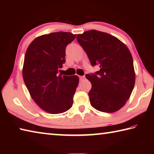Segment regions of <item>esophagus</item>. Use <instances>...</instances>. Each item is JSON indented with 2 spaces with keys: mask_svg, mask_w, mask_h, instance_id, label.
Here are the masks:
<instances>
[{
  "mask_svg": "<svg viewBox=\"0 0 154 154\" xmlns=\"http://www.w3.org/2000/svg\"><path fill=\"white\" fill-rule=\"evenodd\" d=\"M79 79L80 81H83L85 79V76H79Z\"/></svg>",
  "mask_w": 154,
  "mask_h": 154,
  "instance_id": "34e87169",
  "label": "esophagus"
}]
</instances>
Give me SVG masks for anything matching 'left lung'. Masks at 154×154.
Wrapping results in <instances>:
<instances>
[{
	"label": "left lung",
	"mask_w": 154,
	"mask_h": 154,
	"mask_svg": "<svg viewBox=\"0 0 154 154\" xmlns=\"http://www.w3.org/2000/svg\"><path fill=\"white\" fill-rule=\"evenodd\" d=\"M77 40L91 64L100 67L95 74L85 75L92 83L88 93L91 105L105 113L119 110L129 99L135 83L129 49L118 38L96 30L79 34Z\"/></svg>",
	"instance_id": "left-lung-1"
}]
</instances>
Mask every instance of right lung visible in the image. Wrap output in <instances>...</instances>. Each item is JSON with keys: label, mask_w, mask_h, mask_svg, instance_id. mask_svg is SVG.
Returning a JSON list of instances; mask_svg holds the SVG:
<instances>
[{"label": "right lung", "mask_w": 154, "mask_h": 154, "mask_svg": "<svg viewBox=\"0 0 154 154\" xmlns=\"http://www.w3.org/2000/svg\"><path fill=\"white\" fill-rule=\"evenodd\" d=\"M76 35L52 32L35 38L26 51L22 75L34 101L46 112L62 113L71 108L79 84L77 75L58 73L65 62V49Z\"/></svg>", "instance_id": "right-lung-1"}]
</instances>
